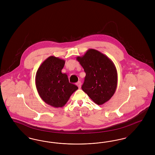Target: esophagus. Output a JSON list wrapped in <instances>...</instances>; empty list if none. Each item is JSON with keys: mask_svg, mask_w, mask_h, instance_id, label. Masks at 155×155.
<instances>
[{"mask_svg": "<svg viewBox=\"0 0 155 155\" xmlns=\"http://www.w3.org/2000/svg\"><path fill=\"white\" fill-rule=\"evenodd\" d=\"M77 85L78 86V87L79 88H81V82L80 81H79V82H78L77 83Z\"/></svg>", "mask_w": 155, "mask_h": 155, "instance_id": "esophagus-1", "label": "esophagus"}]
</instances>
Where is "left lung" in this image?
Segmentation results:
<instances>
[{
    "label": "left lung",
    "instance_id": "left-lung-1",
    "mask_svg": "<svg viewBox=\"0 0 155 155\" xmlns=\"http://www.w3.org/2000/svg\"><path fill=\"white\" fill-rule=\"evenodd\" d=\"M86 73L82 89L98 105L110 99L117 86V72L112 60L101 52L88 49L77 57Z\"/></svg>",
    "mask_w": 155,
    "mask_h": 155
}]
</instances>
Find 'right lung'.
Returning a JSON list of instances; mask_svg holds the SVG:
<instances>
[{
	"label": "right lung",
	"mask_w": 155,
	"mask_h": 155,
	"mask_svg": "<svg viewBox=\"0 0 155 155\" xmlns=\"http://www.w3.org/2000/svg\"><path fill=\"white\" fill-rule=\"evenodd\" d=\"M65 60L51 56L46 59L37 70L35 84L39 95L45 102L54 107H62L78 87L69 82L63 74Z\"/></svg>",
	"instance_id": "add662e5"
}]
</instances>
